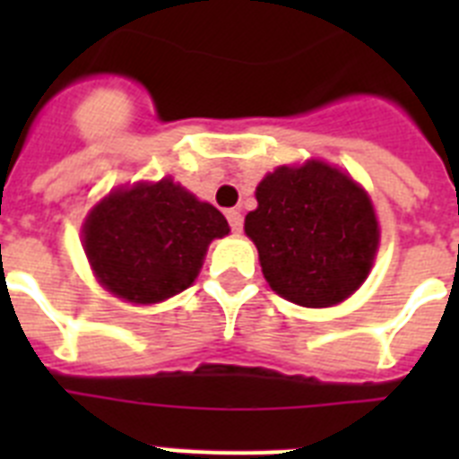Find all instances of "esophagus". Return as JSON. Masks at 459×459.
Wrapping results in <instances>:
<instances>
[{
	"label": "esophagus",
	"instance_id": "1",
	"mask_svg": "<svg viewBox=\"0 0 459 459\" xmlns=\"http://www.w3.org/2000/svg\"><path fill=\"white\" fill-rule=\"evenodd\" d=\"M227 222H230V227H232V232H241L243 230V216H241V211L237 209H230L227 211Z\"/></svg>",
	"mask_w": 459,
	"mask_h": 459
}]
</instances>
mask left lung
<instances>
[{
    "mask_svg": "<svg viewBox=\"0 0 459 459\" xmlns=\"http://www.w3.org/2000/svg\"><path fill=\"white\" fill-rule=\"evenodd\" d=\"M246 216L266 282L303 307H331L368 278L379 248V222L368 193L322 160L280 165L257 186Z\"/></svg>",
    "mask_w": 459,
    "mask_h": 459,
    "instance_id": "left-lung-1",
    "label": "left lung"
}]
</instances>
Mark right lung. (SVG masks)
Masks as SVG:
<instances>
[{
    "label": "right lung",
    "instance_id": "1",
    "mask_svg": "<svg viewBox=\"0 0 459 459\" xmlns=\"http://www.w3.org/2000/svg\"><path fill=\"white\" fill-rule=\"evenodd\" d=\"M225 216L172 179L117 188L89 211L82 246L100 285L124 301L160 303L188 290Z\"/></svg>",
    "mask_w": 459,
    "mask_h": 459
}]
</instances>
